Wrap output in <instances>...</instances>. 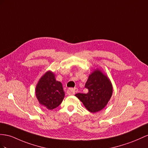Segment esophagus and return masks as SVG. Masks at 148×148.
<instances>
[{"label":"esophagus","instance_id":"1","mask_svg":"<svg viewBox=\"0 0 148 148\" xmlns=\"http://www.w3.org/2000/svg\"><path fill=\"white\" fill-rule=\"evenodd\" d=\"M78 91L77 88H69L67 90V92L69 94H75Z\"/></svg>","mask_w":148,"mask_h":148}]
</instances>
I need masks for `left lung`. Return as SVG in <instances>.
Returning a JSON list of instances; mask_svg holds the SVG:
<instances>
[{
	"label": "left lung",
	"instance_id": "left-lung-1",
	"mask_svg": "<svg viewBox=\"0 0 148 148\" xmlns=\"http://www.w3.org/2000/svg\"><path fill=\"white\" fill-rule=\"evenodd\" d=\"M85 87L88 89V93L75 94L85 108L93 113L104 109L112 94V86L107 75L99 69H95L89 75Z\"/></svg>",
	"mask_w": 148,
	"mask_h": 148
}]
</instances>
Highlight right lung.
<instances>
[{
  "instance_id": "obj_1",
  "label": "right lung",
  "mask_w": 148,
  "mask_h": 148,
  "mask_svg": "<svg viewBox=\"0 0 148 148\" xmlns=\"http://www.w3.org/2000/svg\"><path fill=\"white\" fill-rule=\"evenodd\" d=\"M36 95L40 104L52 110L61 104L65 94L62 83L56 80L54 73L47 71L37 83Z\"/></svg>"
}]
</instances>
